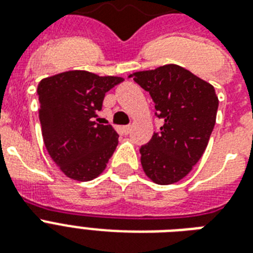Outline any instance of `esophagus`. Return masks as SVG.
Returning <instances> with one entry per match:
<instances>
[{"label": "esophagus", "instance_id": "34e87169", "mask_svg": "<svg viewBox=\"0 0 253 253\" xmlns=\"http://www.w3.org/2000/svg\"><path fill=\"white\" fill-rule=\"evenodd\" d=\"M122 130H123V134H125V135H128V134H130V132H131V126H125V127H123V128H122Z\"/></svg>", "mask_w": 253, "mask_h": 253}]
</instances>
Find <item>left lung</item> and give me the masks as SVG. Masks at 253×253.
Returning a JSON list of instances; mask_svg holds the SVG:
<instances>
[{
  "label": "left lung",
  "instance_id": "left-lung-1",
  "mask_svg": "<svg viewBox=\"0 0 253 253\" xmlns=\"http://www.w3.org/2000/svg\"><path fill=\"white\" fill-rule=\"evenodd\" d=\"M155 102L163 126L140 147L143 170L159 185L174 184L196 166L215 125L218 97L212 85L180 65L131 75Z\"/></svg>",
  "mask_w": 253,
  "mask_h": 253
}]
</instances>
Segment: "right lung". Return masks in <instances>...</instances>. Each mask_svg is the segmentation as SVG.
I'll return each instance as SVG.
<instances>
[{
	"label": "right lung",
	"instance_id": "add662e5",
	"mask_svg": "<svg viewBox=\"0 0 253 253\" xmlns=\"http://www.w3.org/2000/svg\"><path fill=\"white\" fill-rule=\"evenodd\" d=\"M122 77L68 71L47 77L38 85L39 119L44 146L65 176L90 181L106 168L118 146L110 125L95 123L105 94Z\"/></svg>",
	"mask_w": 253,
	"mask_h": 253
}]
</instances>
